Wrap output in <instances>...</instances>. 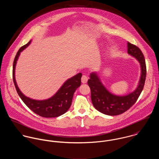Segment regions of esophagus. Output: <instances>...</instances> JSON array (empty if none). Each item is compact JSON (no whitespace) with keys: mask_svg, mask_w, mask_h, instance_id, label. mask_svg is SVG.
I'll use <instances>...</instances> for the list:
<instances>
[{"mask_svg":"<svg viewBox=\"0 0 159 159\" xmlns=\"http://www.w3.org/2000/svg\"><path fill=\"white\" fill-rule=\"evenodd\" d=\"M88 80V78L87 77V76H86V75H83L82 76V77H81V82H82V83H83V84L86 83Z\"/></svg>","mask_w":159,"mask_h":159,"instance_id":"34e87169","label":"esophagus"}]
</instances>
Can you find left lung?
I'll list each match as a JSON object with an SVG mask.
<instances>
[{
  "label": "left lung",
  "mask_w": 159,
  "mask_h": 159,
  "mask_svg": "<svg viewBox=\"0 0 159 159\" xmlns=\"http://www.w3.org/2000/svg\"><path fill=\"white\" fill-rule=\"evenodd\" d=\"M128 54L134 57L141 66V76L136 89L126 95H116L108 91L102 83L98 74L92 72L88 84L91 89V100L95 108L102 113L117 116L127 111L138 100L143 89L146 76L145 59L140 49L129 42Z\"/></svg>",
  "instance_id": "1"
}]
</instances>
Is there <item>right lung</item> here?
Listing matches in <instances>:
<instances>
[{"label": "right lung", "mask_w": 159, "mask_h": 159, "mask_svg": "<svg viewBox=\"0 0 159 159\" xmlns=\"http://www.w3.org/2000/svg\"><path fill=\"white\" fill-rule=\"evenodd\" d=\"M29 41L23 46L18 51L13 65V80L16 91L26 106L35 113L44 117H56L66 113L70 108L73 94L78 88L81 86V73H79L67 80L58 91L51 98L37 100L25 96L19 89L15 80V67L20 52L30 44Z\"/></svg>", "instance_id": "add662e5"}]
</instances>
